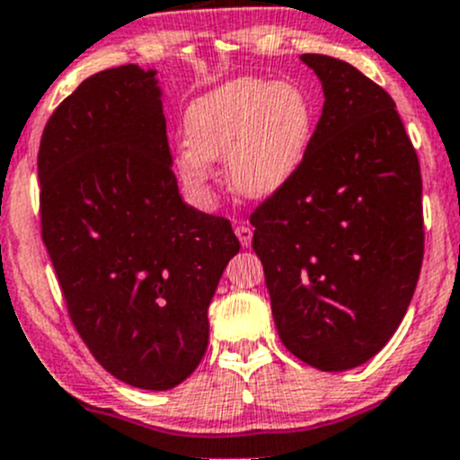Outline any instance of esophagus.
<instances>
[{"label":"esophagus","instance_id":"1","mask_svg":"<svg viewBox=\"0 0 460 460\" xmlns=\"http://www.w3.org/2000/svg\"><path fill=\"white\" fill-rule=\"evenodd\" d=\"M235 235H238V240H240V244H243V247H249V244H252L253 231H252V226H249V225H238V226H235Z\"/></svg>","mask_w":460,"mask_h":460}]
</instances>
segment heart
<instances>
[{
	"label": "heart",
	"mask_w": 460,
	"mask_h": 460,
	"mask_svg": "<svg viewBox=\"0 0 460 460\" xmlns=\"http://www.w3.org/2000/svg\"><path fill=\"white\" fill-rule=\"evenodd\" d=\"M314 127V104L298 84L262 77L226 82L187 109L189 148L178 153V175L193 196L207 200L208 162L226 160L229 187L262 200L298 173Z\"/></svg>",
	"instance_id": "obj_1"
}]
</instances>
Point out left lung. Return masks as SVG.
<instances>
[{"mask_svg":"<svg viewBox=\"0 0 460 460\" xmlns=\"http://www.w3.org/2000/svg\"><path fill=\"white\" fill-rule=\"evenodd\" d=\"M324 106L298 173L252 213L282 345L342 372L378 354L405 316L425 252L423 180L385 88L329 55H300Z\"/></svg>","mask_w":460,"mask_h":460,"instance_id":"8db88e82","label":"left lung"}]
</instances>
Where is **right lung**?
Listing matches in <instances>:
<instances>
[{"label": "right lung", "mask_w": 460, "mask_h": 460, "mask_svg": "<svg viewBox=\"0 0 460 460\" xmlns=\"http://www.w3.org/2000/svg\"><path fill=\"white\" fill-rule=\"evenodd\" d=\"M37 175L41 240L97 363L155 392L189 378L240 243L226 217L180 196L155 71L127 64L82 82L46 122Z\"/></svg>", "instance_id": "add662e5"}]
</instances>
